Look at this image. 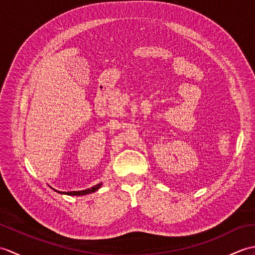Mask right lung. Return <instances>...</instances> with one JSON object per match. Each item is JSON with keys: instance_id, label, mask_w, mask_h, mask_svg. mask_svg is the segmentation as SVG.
I'll list each match as a JSON object with an SVG mask.
<instances>
[{"instance_id": "right-lung-1", "label": "right lung", "mask_w": 255, "mask_h": 255, "mask_svg": "<svg viewBox=\"0 0 255 255\" xmlns=\"http://www.w3.org/2000/svg\"><path fill=\"white\" fill-rule=\"evenodd\" d=\"M101 186H102V183L96 184V185H94L93 187L88 188V189H84V191H73V192H60V191H57V189H55V188H52L51 186L50 187L55 192H57L59 194H62V195H69V196H83V195H88V194L96 192L97 189L101 188Z\"/></svg>"}]
</instances>
